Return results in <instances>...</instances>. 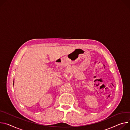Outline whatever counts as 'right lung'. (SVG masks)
Segmentation results:
<instances>
[{"label": "right lung", "mask_w": 130, "mask_h": 130, "mask_svg": "<svg viewBox=\"0 0 130 130\" xmlns=\"http://www.w3.org/2000/svg\"><path fill=\"white\" fill-rule=\"evenodd\" d=\"M13 84H14V83H13Z\"/></svg>", "instance_id": "1"}]
</instances>
